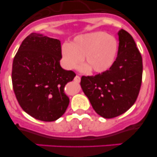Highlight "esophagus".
<instances>
[{
    "label": "esophagus",
    "mask_w": 157,
    "mask_h": 157,
    "mask_svg": "<svg viewBox=\"0 0 157 157\" xmlns=\"http://www.w3.org/2000/svg\"><path fill=\"white\" fill-rule=\"evenodd\" d=\"M74 80L76 82H80V77H79V76L76 75L75 77Z\"/></svg>",
    "instance_id": "esophagus-1"
}]
</instances>
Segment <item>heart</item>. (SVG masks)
Segmentation results:
<instances>
[{
    "mask_svg": "<svg viewBox=\"0 0 157 157\" xmlns=\"http://www.w3.org/2000/svg\"><path fill=\"white\" fill-rule=\"evenodd\" d=\"M118 50L116 38L105 32H93L78 36L74 41L62 47V56L67 67L72 68L82 61L87 64L82 70L92 68L94 72L102 73L109 70L114 63Z\"/></svg>",
    "mask_w": 157,
    "mask_h": 157,
    "instance_id": "obj_1",
    "label": "heart"
}]
</instances>
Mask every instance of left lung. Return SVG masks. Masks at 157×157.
<instances>
[{
    "label": "left lung",
    "mask_w": 157,
    "mask_h": 157,
    "mask_svg": "<svg viewBox=\"0 0 157 157\" xmlns=\"http://www.w3.org/2000/svg\"><path fill=\"white\" fill-rule=\"evenodd\" d=\"M117 57L109 70L94 76H82L81 85L93 109L111 119L127 112L138 98L142 79V58L132 36L121 30Z\"/></svg>",
    "instance_id": "1"
}]
</instances>
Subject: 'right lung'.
<instances>
[{
    "label": "right lung",
    "mask_w": 157,
    "mask_h": 157,
    "mask_svg": "<svg viewBox=\"0 0 157 157\" xmlns=\"http://www.w3.org/2000/svg\"><path fill=\"white\" fill-rule=\"evenodd\" d=\"M60 41L32 33L23 41L12 63L14 93L23 110L38 120L52 122L66 112L67 83L75 73L59 64Z\"/></svg>",
    "instance_id": "1"
}]
</instances>
